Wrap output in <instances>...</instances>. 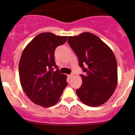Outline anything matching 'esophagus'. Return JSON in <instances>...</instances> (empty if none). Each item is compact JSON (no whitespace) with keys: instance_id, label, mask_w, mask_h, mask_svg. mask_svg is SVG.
I'll return each mask as SVG.
<instances>
[{"instance_id":"1","label":"esophagus","mask_w":135,"mask_h":135,"mask_svg":"<svg viewBox=\"0 0 135 135\" xmlns=\"http://www.w3.org/2000/svg\"><path fill=\"white\" fill-rule=\"evenodd\" d=\"M73 76H74V74H70V75H68V77H69V79H71Z\"/></svg>"}]
</instances>
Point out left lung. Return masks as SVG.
Instances as JSON below:
<instances>
[{"label":"left lung","mask_w":135,"mask_h":135,"mask_svg":"<svg viewBox=\"0 0 135 135\" xmlns=\"http://www.w3.org/2000/svg\"><path fill=\"white\" fill-rule=\"evenodd\" d=\"M68 43L85 72V75H80L83 83L76 90L77 95L88 106L103 104L117 84V65L114 52L98 37L89 32L68 37Z\"/></svg>","instance_id":"8db88e82"}]
</instances>
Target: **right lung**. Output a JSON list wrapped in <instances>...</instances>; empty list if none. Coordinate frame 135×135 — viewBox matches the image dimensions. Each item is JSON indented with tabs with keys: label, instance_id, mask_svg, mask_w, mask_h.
Wrapping results in <instances>:
<instances>
[{
	"label": "right lung",
	"instance_id": "obj_1",
	"mask_svg": "<svg viewBox=\"0 0 135 135\" xmlns=\"http://www.w3.org/2000/svg\"><path fill=\"white\" fill-rule=\"evenodd\" d=\"M66 36L46 32L37 35L26 46L19 63L20 80L23 91L35 104L49 107L60 100L67 85L66 75L60 74L54 55ZM57 70L55 72L52 67Z\"/></svg>",
	"mask_w": 135,
	"mask_h": 135
}]
</instances>
